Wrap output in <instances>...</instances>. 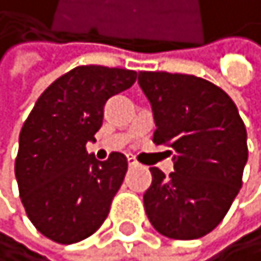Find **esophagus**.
<instances>
[{"label": "esophagus", "instance_id": "34e87169", "mask_svg": "<svg viewBox=\"0 0 261 261\" xmlns=\"http://www.w3.org/2000/svg\"><path fill=\"white\" fill-rule=\"evenodd\" d=\"M127 163H129V166H139V163L132 158V155H127Z\"/></svg>", "mask_w": 261, "mask_h": 261}]
</instances>
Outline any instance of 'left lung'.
Segmentation results:
<instances>
[{
	"label": "left lung",
	"mask_w": 261,
	"mask_h": 261,
	"mask_svg": "<svg viewBox=\"0 0 261 261\" xmlns=\"http://www.w3.org/2000/svg\"><path fill=\"white\" fill-rule=\"evenodd\" d=\"M139 85L152 107V141L174 152L169 176L151 168L146 215L168 238H201L223 221L243 184L245 124L228 93L204 79L141 72Z\"/></svg>",
	"instance_id": "obj_1"
}]
</instances>
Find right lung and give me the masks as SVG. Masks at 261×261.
Masks as SVG:
<instances>
[{
  "mask_svg": "<svg viewBox=\"0 0 261 261\" xmlns=\"http://www.w3.org/2000/svg\"><path fill=\"white\" fill-rule=\"evenodd\" d=\"M136 79L134 70L82 65L53 82L24 120L15 161L19 198L36 230L53 242H82L106 221L127 158L112 152L97 161L85 146L95 141L106 102Z\"/></svg>",
  "mask_w": 261,
  "mask_h": 261,
  "instance_id": "add662e5",
  "label": "right lung"
}]
</instances>
